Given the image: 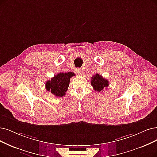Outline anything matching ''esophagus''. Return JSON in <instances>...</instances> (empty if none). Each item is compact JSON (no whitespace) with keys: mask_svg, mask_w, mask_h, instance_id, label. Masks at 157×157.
I'll list each match as a JSON object with an SVG mask.
<instances>
[{"mask_svg":"<svg viewBox=\"0 0 157 157\" xmlns=\"http://www.w3.org/2000/svg\"><path fill=\"white\" fill-rule=\"evenodd\" d=\"M77 73L79 75H82V74L83 73L82 69H81V68H77Z\"/></svg>","mask_w":157,"mask_h":157,"instance_id":"obj_1","label":"esophagus"}]
</instances>
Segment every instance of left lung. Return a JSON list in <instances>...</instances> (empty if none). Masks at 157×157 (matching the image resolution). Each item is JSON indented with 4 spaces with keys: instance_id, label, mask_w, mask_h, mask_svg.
<instances>
[{
    "instance_id": "8db88e82",
    "label": "left lung",
    "mask_w": 157,
    "mask_h": 157,
    "mask_svg": "<svg viewBox=\"0 0 157 157\" xmlns=\"http://www.w3.org/2000/svg\"><path fill=\"white\" fill-rule=\"evenodd\" d=\"M91 84L93 86L94 90L100 92L104 90V88H106L108 87L109 82L107 79L103 78L101 75L97 73L91 77Z\"/></svg>"
}]
</instances>
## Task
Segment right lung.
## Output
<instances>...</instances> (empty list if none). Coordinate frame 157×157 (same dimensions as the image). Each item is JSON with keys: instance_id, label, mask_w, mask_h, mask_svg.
Listing matches in <instances>:
<instances>
[{"instance_id": "add662e5", "label": "right lung", "mask_w": 157, "mask_h": 157, "mask_svg": "<svg viewBox=\"0 0 157 157\" xmlns=\"http://www.w3.org/2000/svg\"><path fill=\"white\" fill-rule=\"evenodd\" d=\"M73 72L62 73L60 72L48 80L46 83V89L48 91H51L56 97H62L65 95L69 85L70 78L75 76Z\"/></svg>"}]
</instances>
